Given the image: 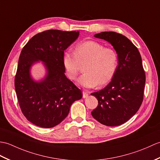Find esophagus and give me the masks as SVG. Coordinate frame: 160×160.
<instances>
[{
    "mask_svg": "<svg viewBox=\"0 0 160 160\" xmlns=\"http://www.w3.org/2000/svg\"><path fill=\"white\" fill-rule=\"evenodd\" d=\"M88 92H86V91H83V98H87L88 97Z\"/></svg>",
    "mask_w": 160,
    "mask_h": 160,
    "instance_id": "1",
    "label": "esophagus"
}]
</instances>
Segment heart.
Masks as SVG:
<instances>
[{
  "instance_id": "1",
  "label": "heart",
  "mask_w": 160,
  "mask_h": 160,
  "mask_svg": "<svg viewBox=\"0 0 160 160\" xmlns=\"http://www.w3.org/2000/svg\"><path fill=\"white\" fill-rule=\"evenodd\" d=\"M73 53L63 52L62 63L66 73L70 79L74 80L83 65L84 73L78 79L81 86L94 88L109 83L118 68V58L112 48H105L96 41H85L78 43Z\"/></svg>"
}]
</instances>
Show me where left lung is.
Masks as SVG:
<instances>
[{"mask_svg": "<svg viewBox=\"0 0 160 160\" xmlns=\"http://www.w3.org/2000/svg\"><path fill=\"white\" fill-rule=\"evenodd\" d=\"M94 37L113 46L118 63L111 82L103 89L91 94L98 102L91 113L102 125L118 126L136 114L142 102L146 77L142 58L136 46L122 34L105 31Z\"/></svg>", "mask_w": 160, "mask_h": 160, "instance_id": "left-lung-1", "label": "left lung"}]
</instances>
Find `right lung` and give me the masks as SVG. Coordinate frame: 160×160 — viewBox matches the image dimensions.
<instances>
[{
  "label": "right lung",
  "mask_w": 160,
  "mask_h": 160,
  "mask_svg": "<svg viewBox=\"0 0 160 160\" xmlns=\"http://www.w3.org/2000/svg\"><path fill=\"white\" fill-rule=\"evenodd\" d=\"M79 31L48 30L34 35L20 55L15 89L22 112L35 125L51 128L64 120L70 106L82 98L81 91L65 75L64 51L75 41ZM43 63L47 74L40 81L30 75L32 66Z\"/></svg>",
  "instance_id": "right-lung-1"
}]
</instances>
